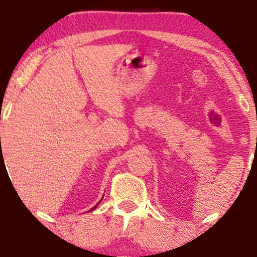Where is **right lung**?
<instances>
[{
    "label": "right lung",
    "instance_id": "1",
    "mask_svg": "<svg viewBox=\"0 0 257 257\" xmlns=\"http://www.w3.org/2000/svg\"><path fill=\"white\" fill-rule=\"evenodd\" d=\"M94 208H95V206H94ZM94 208H93V209H94ZM93 209H90V210H93Z\"/></svg>",
    "mask_w": 257,
    "mask_h": 257
}]
</instances>
